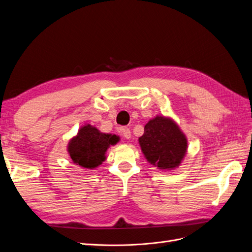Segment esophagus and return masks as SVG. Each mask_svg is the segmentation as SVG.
I'll return each mask as SVG.
<instances>
[{
	"instance_id": "esophagus-1",
	"label": "esophagus",
	"mask_w": 252,
	"mask_h": 252,
	"mask_svg": "<svg viewBox=\"0 0 252 252\" xmlns=\"http://www.w3.org/2000/svg\"><path fill=\"white\" fill-rule=\"evenodd\" d=\"M121 132H122V134H123V136L125 139H129L131 136V132H130V129H129L128 127H123L121 129Z\"/></svg>"
}]
</instances>
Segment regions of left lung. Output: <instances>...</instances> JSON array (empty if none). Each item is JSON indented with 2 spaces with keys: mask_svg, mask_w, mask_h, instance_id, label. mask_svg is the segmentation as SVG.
<instances>
[{
  "mask_svg": "<svg viewBox=\"0 0 252 252\" xmlns=\"http://www.w3.org/2000/svg\"><path fill=\"white\" fill-rule=\"evenodd\" d=\"M139 142L147 161L161 169L179 166L187 149L184 133L173 121L164 117L150 120Z\"/></svg>",
  "mask_w": 252,
  "mask_h": 252,
  "instance_id": "obj_1",
  "label": "left lung"
}]
</instances>
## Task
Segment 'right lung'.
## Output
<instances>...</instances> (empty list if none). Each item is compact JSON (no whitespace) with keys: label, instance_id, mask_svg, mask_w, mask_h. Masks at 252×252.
I'll list each match as a JSON object with an SVG mask.
<instances>
[{"label":"right lung","instance_id":"obj_1","mask_svg":"<svg viewBox=\"0 0 252 252\" xmlns=\"http://www.w3.org/2000/svg\"><path fill=\"white\" fill-rule=\"evenodd\" d=\"M117 135L102 133L95 127H82L78 135L71 140L68 152L74 164L84 168L94 169L105 159V152L110 145L117 144Z\"/></svg>","mask_w":252,"mask_h":252}]
</instances>
